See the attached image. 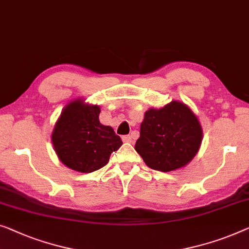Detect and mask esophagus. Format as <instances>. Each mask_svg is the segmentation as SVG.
<instances>
[{"label":"esophagus","mask_w":249,"mask_h":249,"mask_svg":"<svg viewBox=\"0 0 249 249\" xmlns=\"http://www.w3.org/2000/svg\"><path fill=\"white\" fill-rule=\"evenodd\" d=\"M122 142H132V137L131 136H124V137H122Z\"/></svg>","instance_id":"esophagus-1"}]
</instances>
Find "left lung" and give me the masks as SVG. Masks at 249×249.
Masks as SVG:
<instances>
[{"label":"left lung","instance_id":"8db88e82","mask_svg":"<svg viewBox=\"0 0 249 249\" xmlns=\"http://www.w3.org/2000/svg\"><path fill=\"white\" fill-rule=\"evenodd\" d=\"M202 128L186 104L172 101L160 109L151 107L140 124L135 149L155 171L171 172L184 167L197 154Z\"/></svg>","mask_w":249,"mask_h":249}]
</instances>
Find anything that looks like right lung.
<instances>
[{"instance_id": "right-lung-1", "label": "right lung", "mask_w": 249, "mask_h": 249, "mask_svg": "<svg viewBox=\"0 0 249 249\" xmlns=\"http://www.w3.org/2000/svg\"><path fill=\"white\" fill-rule=\"evenodd\" d=\"M100 107L74 100L63 109L52 133L57 156L64 165L81 173L106 166L122 140L110 125L100 122Z\"/></svg>"}]
</instances>
